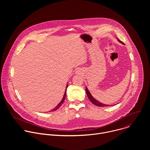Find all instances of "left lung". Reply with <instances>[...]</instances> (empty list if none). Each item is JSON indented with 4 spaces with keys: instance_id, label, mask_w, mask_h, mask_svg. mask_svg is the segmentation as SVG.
Returning a JSON list of instances; mask_svg holds the SVG:
<instances>
[{
    "instance_id": "1",
    "label": "left lung",
    "mask_w": 150,
    "mask_h": 150,
    "mask_svg": "<svg viewBox=\"0 0 150 150\" xmlns=\"http://www.w3.org/2000/svg\"><path fill=\"white\" fill-rule=\"evenodd\" d=\"M117 40H118L119 42H120V43L124 45L123 42L122 41H120V40H119L118 38H117ZM86 90V93H87V96H88L89 100H90V101H91L93 104H94V105H97V106H98V107H106V106H110V105H108V104H103L102 103H100V102L98 101V100H96V99L92 96V95L91 94L89 90H88L87 87H86V90Z\"/></svg>"
}]
</instances>
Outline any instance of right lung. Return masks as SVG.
Masks as SVG:
<instances>
[{"label":"right lung","mask_w":150,"mask_h":150,"mask_svg":"<svg viewBox=\"0 0 150 150\" xmlns=\"http://www.w3.org/2000/svg\"><path fill=\"white\" fill-rule=\"evenodd\" d=\"M68 83H67V87H66V90H65V94H64V96H63V98H62V100H61V101L58 104V105L55 108H54L53 109H52L50 112H54V111H55V110H57L62 105V104H63V101H64V100H65V97H66V94H67V88H68Z\"/></svg>","instance_id":"add662e5"}]
</instances>
